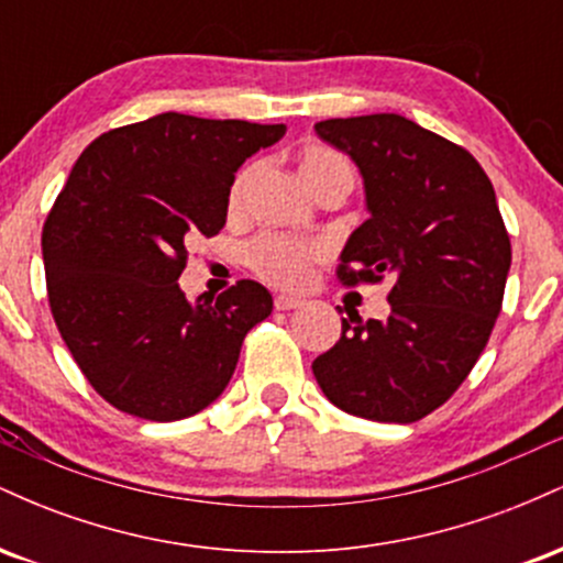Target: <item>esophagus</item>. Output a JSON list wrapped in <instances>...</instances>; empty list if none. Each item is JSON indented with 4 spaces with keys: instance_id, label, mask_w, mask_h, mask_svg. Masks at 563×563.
<instances>
[{
    "instance_id": "obj_1",
    "label": "esophagus",
    "mask_w": 563,
    "mask_h": 563,
    "mask_svg": "<svg viewBox=\"0 0 563 563\" xmlns=\"http://www.w3.org/2000/svg\"><path fill=\"white\" fill-rule=\"evenodd\" d=\"M301 299L299 296H275V309L277 312H288V309H296L301 307Z\"/></svg>"
}]
</instances>
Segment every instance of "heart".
<instances>
[{"instance_id":"b5f03b06","label":"heart","mask_w":563,"mask_h":563,"mask_svg":"<svg viewBox=\"0 0 563 563\" xmlns=\"http://www.w3.org/2000/svg\"><path fill=\"white\" fill-rule=\"evenodd\" d=\"M299 172L314 196H320L328 187H341L346 192L354 187L352 164L341 153L328 151V147H307L299 158ZM254 174L256 166H245L232 183L228 198V209L232 214L243 206V196ZM322 254H325V249L318 241H301V238L290 235H262L260 241L251 243L249 267L262 280L273 283L277 288H299L309 277L312 264L322 260Z\"/></svg>"}]
</instances>
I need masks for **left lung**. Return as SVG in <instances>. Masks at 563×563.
I'll return each mask as SVG.
<instances>
[{
	"label": "left lung",
	"instance_id": "1",
	"mask_svg": "<svg viewBox=\"0 0 563 563\" xmlns=\"http://www.w3.org/2000/svg\"><path fill=\"white\" fill-rule=\"evenodd\" d=\"M314 132L357 164L371 211L335 275L344 286L391 280L389 318H341L314 378L352 416L421 421L466 380L500 314L510 241L493 183L466 147L397 113Z\"/></svg>",
	"mask_w": 563,
	"mask_h": 563
}]
</instances>
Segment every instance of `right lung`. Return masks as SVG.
Listing matches in <instances>:
<instances>
[{"label":"right lung","instance_id":"right-lung-1","mask_svg":"<svg viewBox=\"0 0 563 563\" xmlns=\"http://www.w3.org/2000/svg\"><path fill=\"white\" fill-rule=\"evenodd\" d=\"M286 124L161 113L81 153L42 230L49 309L92 389L145 421H183L230 384L273 296L238 280L187 301L185 245L228 222L235 172Z\"/></svg>","mask_w":563,"mask_h":563}]
</instances>
